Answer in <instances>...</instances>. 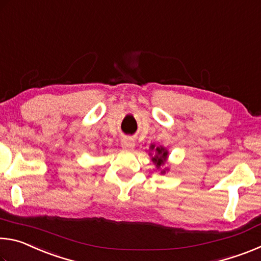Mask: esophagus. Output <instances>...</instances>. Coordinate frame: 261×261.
Instances as JSON below:
<instances>
[{"instance_id":"obj_1","label":"esophagus","mask_w":261,"mask_h":261,"mask_svg":"<svg viewBox=\"0 0 261 261\" xmlns=\"http://www.w3.org/2000/svg\"><path fill=\"white\" fill-rule=\"evenodd\" d=\"M121 145H122V147H123V148L126 149V151H131V149H134V148H135V145H136V143H135V140H134V139L130 138V137H126V138L122 139V141H121Z\"/></svg>"}]
</instances>
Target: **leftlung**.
<instances>
[{"label":"left lung","instance_id":"8db88e82","mask_svg":"<svg viewBox=\"0 0 261 261\" xmlns=\"http://www.w3.org/2000/svg\"><path fill=\"white\" fill-rule=\"evenodd\" d=\"M153 154H152L151 153ZM168 149L163 146H155L154 144H151L149 146V153L148 155L151 156V160L153 161L154 165H155L156 169L160 170V173L165 175L168 170H169V167H166V163L168 162Z\"/></svg>","mask_w":261,"mask_h":261}]
</instances>
